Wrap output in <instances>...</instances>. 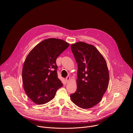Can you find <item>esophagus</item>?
Listing matches in <instances>:
<instances>
[{
	"mask_svg": "<svg viewBox=\"0 0 133 133\" xmlns=\"http://www.w3.org/2000/svg\"><path fill=\"white\" fill-rule=\"evenodd\" d=\"M65 80H66V81L67 82H68V81H69V80H70V77L67 76V77L66 78Z\"/></svg>",
	"mask_w": 133,
	"mask_h": 133,
	"instance_id": "obj_1",
	"label": "esophagus"
}]
</instances>
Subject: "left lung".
Returning a JSON list of instances; mask_svg holds the SVG:
<instances>
[{"mask_svg": "<svg viewBox=\"0 0 133 133\" xmlns=\"http://www.w3.org/2000/svg\"><path fill=\"white\" fill-rule=\"evenodd\" d=\"M71 49L78 65L76 92L70 95L72 101L82 109L97 104L105 92L109 81L106 61L92 45L79 42Z\"/></svg>", "mask_w": 133, "mask_h": 133, "instance_id": "left-lung-1", "label": "left lung"}]
</instances>
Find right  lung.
<instances>
[{"label": "right lung", "instance_id": "right-lung-1", "mask_svg": "<svg viewBox=\"0 0 133 133\" xmlns=\"http://www.w3.org/2000/svg\"><path fill=\"white\" fill-rule=\"evenodd\" d=\"M69 45L62 39L48 38L38 44L28 55L22 69V81L26 94L34 103L49 102L62 87L56 61Z\"/></svg>", "mask_w": 133, "mask_h": 133}]
</instances>
